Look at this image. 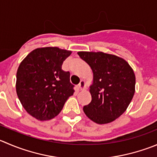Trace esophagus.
Segmentation results:
<instances>
[{
	"mask_svg": "<svg viewBox=\"0 0 157 157\" xmlns=\"http://www.w3.org/2000/svg\"><path fill=\"white\" fill-rule=\"evenodd\" d=\"M85 86H86V85H85V82L83 81V80H80V83H79V84H78L79 89L81 90H82L84 89Z\"/></svg>",
	"mask_w": 157,
	"mask_h": 157,
	"instance_id": "1",
	"label": "esophagus"
}]
</instances>
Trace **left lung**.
<instances>
[{"label": "left lung", "instance_id": "1", "mask_svg": "<svg viewBox=\"0 0 157 157\" xmlns=\"http://www.w3.org/2000/svg\"><path fill=\"white\" fill-rule=\"evenodd\" d=\"M93 71L92 100L83 106L88 118L98 124L113 122L126 111L135 93L136 77L121 57L103 52L77 53Z\"/></svg>", "mask_w": 157, "mask_h": 157}]
</instances>
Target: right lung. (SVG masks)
Listing matches in <instances>:
<instances>
[{
    "label": "right lung",
    "instance_id": "right-lung-1",
    "mask_svg": "<svg viewBox=\"0 0 157 157\" xmlns=\"http://www.w3.org/2000/svg\"><path fill=\"white\" fill-rule=\"evenodd\" d=\"M71 51L58 48H36L20 64L16 91L23 107L38 121H49L58 115L74 93L70 73L62 70Z\"/></svg>",
    "mask_w": 157,
    "mask_h": 157
}]
</instances>
